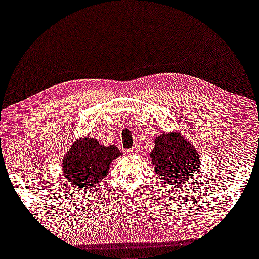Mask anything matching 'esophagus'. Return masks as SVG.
Masks as SVG:
<instances>
[{
    "instance_id": "1",
    "label": "esophagus",
    "mask_w": 259,
    "mask_h": 259,
    "mask_svg": "<svg viewBox=\"0 0 259 259\" xmlns=\"http://www.w3.org/2000/svg\"><path fill=\"white\" fill-rule=\"evenodd\" d=\"M137 151H138V147L137 146H134V147H131V149L126 150V153H128L129 155H133L135 153H137Z\"/></svg>"
}]
</instances>
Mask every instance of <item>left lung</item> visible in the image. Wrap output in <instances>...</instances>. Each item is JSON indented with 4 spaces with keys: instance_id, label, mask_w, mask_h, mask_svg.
Wrapping results in <instances>:
<instances>
[{
    "instance_id": "left-lung-1",
    "label": "left lung",
    "mask_w": 259,
    "mask_h": 259,
    "mask_svg": "<svg viewBox=\"0 0 259 259\" xmlns=\"http://www.w3.org/2000/svg\"><path fill=\"white\" fill-rule=\"evenodd\" d=\"M150 158L154 170L165 180L166 184L187 182L194 178L200 167L198 151L179 131L155 137Z\"/></svg>"
}]
</instances>
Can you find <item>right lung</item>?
Listing matches in <instances>:
<instances>
[{
	"instance_id": "obj_1",
	"label": "right lung",
	"mask_w": 259,
	"mask_h": 259,
	"mask_svg": "<svg viewBox=\"0 0 259 259\" xmlns=\"http://www.w3.org/2000/svg\"><path fill=\"white\" fill-rule=\"evenodd\" d=\"M120 155L115 145H101L91 137L78 138L62 159V174L77 188L92 189L108 175L113 160Z\"/></svg>"
}]
</instances>
